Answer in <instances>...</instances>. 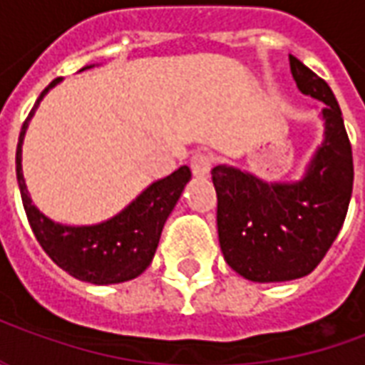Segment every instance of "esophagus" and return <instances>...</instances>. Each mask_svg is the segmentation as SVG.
<instances>
[{
  "label": "esophagus",
  "mask_w": 365,
  "mask_h": 365,
  "mask_svg": "<svg viewBox=\"0 0 365 365\" xmlns=\"http://www.w3.org/2000/svg\"><path fill=\"white\" fill-rule=\"evenodd\" d=\"M191 172L195 178H207L209 172H211V168H213V158L205 154V152H197L190 162Z\"/></svg>",
  "instance_id": "esophagus-1"
}]
</instances>
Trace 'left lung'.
<instances>
[{
  "mask_svg": "<svg viewBox=\"0 0 365 365\" xmlns=\"http://www.w3.org/2000/svg\"><path fill=\"white\" fill-rule=\"evenodd\" d=\"M289 66L299 90L324 103V140L303 180L268 183L232 166L211 172L222 256L250 282H289L311 274L342 229L352 197V144L336 97L291 54Z\"/></svg>",
  "mask_w": 365,
  "mask_h": 365,
  "instance_id": "1",
  "label": "left lung"
}]
</instances>
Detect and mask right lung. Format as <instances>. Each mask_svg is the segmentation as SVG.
<instances>
[{"instance_id":"add662e5","label":"right lung","mask_w":365,"mask_h":365,"mask_svg":"<svg viewBox=\"0 0 365 365\" xmlns=\"http://www.w3.org/2000/svg\"><path fill=\"white\" fill-rule=\"evenodd\" d=\"M62 78H56L54 82L48 83V88H44L41 97L36 99L35 107L23 123L17 143L15 170L29 225L35 232L38 245L51 256V260L78 279L96 285L135 279L136 275H140L150 266L154 252L158 248L164 222L178 203L185 183L191 180V170L182 166L164 180L154 182L127 209L99 225L66 227L44 217L29 197L21 168V146L29 120L41 99Z\"/></svg>"}]
</instances>
